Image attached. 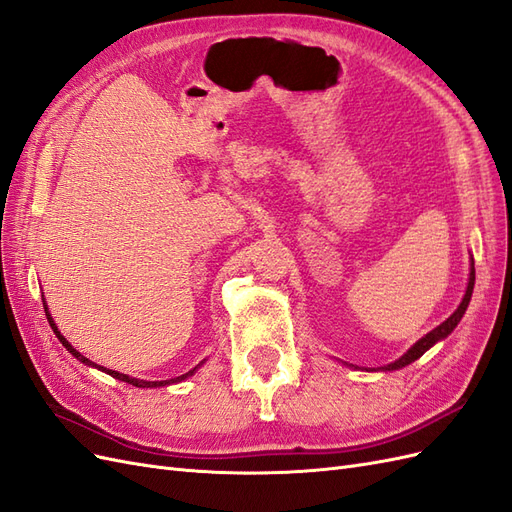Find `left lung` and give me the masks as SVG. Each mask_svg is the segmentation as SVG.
Masks as SVG:
<instances>
[{
    "instance_id": "obj_1",
    "label": "left lung",
    "mask_w": 512,
    "mask_h": 512,
    "mask_svg": "<svg viewBox=\"0 0 512 512\" xmlns=\"http://www.w3.org/2000/svg\"><path fill=\"white\" fill-rule=\"evenodd\" d=\"M472 290H474V260H472V269H470V282H468V290H466V297H463V301H461V305L455 309V314L451 316V318H446L440 327H436L433 329L431 333H427L423 339H418V342L404 354L401 356V359H397L395 363H391V365H386V367H382V369H399V367H406V365H410L412 361H416L418 356H423L433 344L436 342H440V339H444L448 333H451L455 327H457V322L461 320V316L466 314V309H468V303H470V299H472Z\"/></svg>"
}]
</instances>
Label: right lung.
Segmentation results:
<instances>
[{
	"instance_id": "add662e5",
	"label": "right lung",
	"mask_w": 512,
	"mask_h": 512,
	"mask_svg": "<svg viewBox=\"0 0 512 512\" xmlns=\"http://www.w3.org/2000/svg\"><path fill=\"white\" fill-rule=\"evenodd\" d=\"M44 312H46V318H49V324H51V329L55 331V335H57V339L61 344H64L76 359H79L81 363H85V365H94V367H98V369H102V371H106V374H111L113 378H117V380H121V382H128V384H132V386H141V389H153V386H166V384H173V382H181V380H185L188 376H192L194 371H196V367L194 369H190L188 374H183V376H177V378H170V380H160V382H147V380H136V378H130V376H126V374H119V371H113V369H104V367H100V365H96V363H91L89 359H85V356L79 352V350H74L70 344H68V339L61 335L59 331H57V327H55V322H53V318H51V314H49V309L44 307Z\"/></svg>"
}]
</instances>
